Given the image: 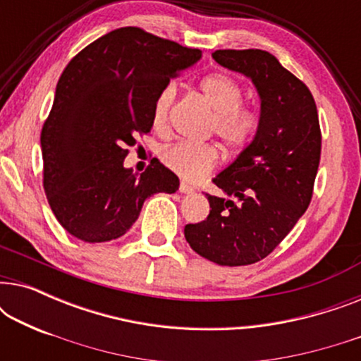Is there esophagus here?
<instances>
[{
	"label": "esophagus",
	"mask_w": 361,
	"mask_h": 361,
	"mask_svg": "<svg viewBox=\"0 0 361 361\" xmlns=\"http://www.w3.org/2000/svg\"><path fill=\"white\" fill-rule=\"evenodd\" d=\"M194 190L195 189L190 184H187V182H180L179 192H182V194H192V192H194Z\"/></svg>",
	"instance_id": "34e87169"
}]
</instances>
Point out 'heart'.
Masks as SVG:
<instances>
[{
  "label": "heart",
  "mask_w": 361,
  "mask_h": 361,
  "mask_svg": "<svg viewBox=\"0 0 361 361\" xmlns=\"http://www.w3.org/2000/svg\"><path fill=\"white\" fill-rule=\"evenodd\" d=\"M200 92L215 111L212 131L228 149H241L250 145L259 130V111L243 103V88L226 73H210L200 80ZM177 95V83L167 82L152 102L151 123L162 131L167 126L172 103ZM161 161L185 180H199L219 162V151L207 142L180 141L161 152Z\"/></svg>",
  "instance_id": "obj_1"
}]
</instances>
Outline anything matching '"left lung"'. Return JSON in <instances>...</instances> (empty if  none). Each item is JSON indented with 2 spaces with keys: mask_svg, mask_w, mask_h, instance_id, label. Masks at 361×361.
I'll list each match as a JSON object with an SVG mask.
<instances>
[{
  "mask_svg": "<svg viewBox=\"0 0 361 361\" xmlns=\"http://www.w3.org/2000/svg\"><path fill=\"white\" fill-rule=\"evenodd\" d=\"M212 57L251 78L261 123L253 141L214 179L226 199L205 194L209 216L185 225L184 235L209 261L246 266L266 258L307 210L322 135L312 93L273 54L225 49Z\"/></svg>",
  "mask_w": 361,
  "mask_h": 361,
  "instance_id": "8db88e82",
  "label": "left lung"
}]
</instances>
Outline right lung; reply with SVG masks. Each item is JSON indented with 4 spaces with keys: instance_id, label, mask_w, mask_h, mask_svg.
I'll return each mask as SVG.
<instances>
[{
    "instance_id": "obj_1",
    "label": "right lung",
    "mask_w": 361,
    "mask_h": 361,
    "mask_svg": "<svg viewBox=\"0 0 361 361\" xmlns=\"http://www.w3.org/2000/svg\"><path fill=\"white\" fill-rule=\"evenodd\" d=\"M200 57L199 49L130 26L98 37L67 63L41 147L49 205L72 236L87 243L120 238L147 197L179 189V177L157 159L140 176L123 161L151 131L157 92Z\"/></svg>"
}]
</instances>
